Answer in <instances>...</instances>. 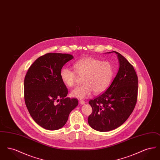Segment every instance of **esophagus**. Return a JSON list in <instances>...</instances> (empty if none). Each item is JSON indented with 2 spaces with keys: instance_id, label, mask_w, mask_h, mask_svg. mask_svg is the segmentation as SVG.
<instances>
[{
  "instance_id": "esophagus-1",
  "label": "esophagus",
  "mask_w": 160,
  "mask_h": 160,
  "mask_svg": "<svg viewBox=\"0 0 160 160\" xmlns=\"http://www.w3.org/2000/svg\"><path fill=\"white\" fill-rule=\"evenodd\" d=\"M79 102L81 104H85V101L84 100H80Z\"/></svg>"
}]
</instances>
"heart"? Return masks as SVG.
<instances>
[{"mask_svg":"<svg viewBox=\"0 0 160 160\" xmlns=\"http://www.w3.org/2000/svg\"><path fill=\"white\" fill-rule=\"evenodd\" d=\"M74 67L76 72L65 67L62 69L60 76L63 83L68 87H72L76 84L78 74L79 76H83V84L71 92V95L78 99L89 97L93 91L95 93L104 91L114 75L113 67L110 62L92 58H84L77 61Z\"/></svg>","mask_w":160,"mask_h":160,"instance_id":"obj_1","label":"heart"}]
</instances>
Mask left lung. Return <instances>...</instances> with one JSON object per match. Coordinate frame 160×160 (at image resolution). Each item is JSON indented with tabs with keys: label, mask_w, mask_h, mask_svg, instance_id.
Masks as SVG:
<instances>
[{
	"label": "left lung",
	"mask_w": 160,
	"mask_h": 160,
	"mask_svg": "<svg viewBox=\"0 0 160 160\" xmlns=\"http://www.w3.org/2000/svg\"><path fill=\"white\" fill-rule=\"evenodd\" d=\"M118 55L119 68L113 82L106 91L89 101L92 113L89 125L101 132L113 130L125 122L137 102L138 77L133 66L122 54Z\"/></svg>",
	"instance_id": "obj_1"
}]
</instances>
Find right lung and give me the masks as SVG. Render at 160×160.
Listing matches in <instances>:
<instances>
[{
	"mask_svg": "<svg viewBox=\"0 0 160 160\" xmlns=\"http://www.w3.org/2000/svg\"><path fill=\"white\" fill-rule=\"evenodd\" d=\"M73 58L69 54H46L32 63L24 77L26 106L33 119L44 129L63 127L78 105V99L66 97L68 89L60 76L63 65Z\"/></svg>",
	"mask_w": 160,
	"mask_h": 160,
	"instance_id": "add662e5",
	"label": "right lung"
}]
</instances>
